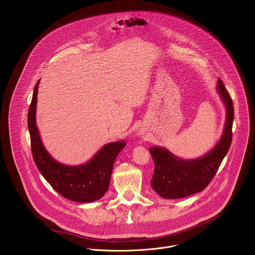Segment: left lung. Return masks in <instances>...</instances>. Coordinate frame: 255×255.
Instances as JSON below:
<instances>
[{
    "instance_id": "8db88e82",
    "label": "left lung",
    "mask_w": 255,
    "mask_h": 255,
    "mask_svg": "<svg viewBox=\"0 0 255 255\" xmlns=\"http://www.w3.org/2000/svg\"><path fill=\"white\" fill-rule=\"evenodd\" d=\"M217 90L227 108V118L221 139L205 156L182 160L163 147H151L154 161L152 188L163 198L178 199L202 191L214 178L232 143L234 105L223 81L219 78Z\"/></svg>"
}]
</instances>
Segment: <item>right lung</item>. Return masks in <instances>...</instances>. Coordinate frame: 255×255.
<instances>
[{
  "label": "right lung",
  "mask_w": 255,
  "mask_h": 255,
  "mask_svg": "<svg viewBox=\"0 0 255 255\" xmlns=\"http://www.w3.org/2000/svg\"><path fill=\"white\" fill-rule=\"evenodd\" d=\"M38 85L39 80L34 87L27 118L31 151L38 170L58 193L72 201L88 203L100 199L108 190L115 160L127 143L124 140L108 143L83 165L67 166L57 162L43 146L36 127Z\"/></svg>",
  "instance_id": "add662e5"
}]
</instances>
